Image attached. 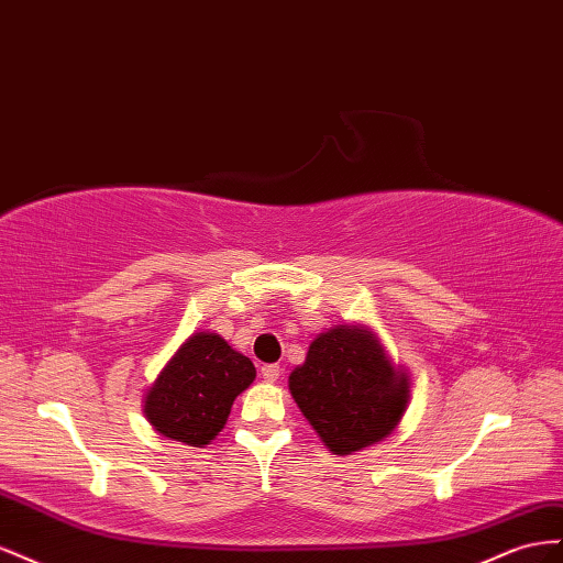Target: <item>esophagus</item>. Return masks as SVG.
<instances>
[{"mask_svg": "<svg viewBox=\"0 0 563 563\" xmlns=\"http://www.w3.org/2000/svg\"><path fill=\"white\" fill-rule=\"evenodd\" d=\"M283 375V367L278 363H268L262 367V377L264 382H278Z\"/></svg>", "mask_w": 563, "mask_h": 563, "instance_id": "obj_1", "label": "esophagus"}]
</instances>
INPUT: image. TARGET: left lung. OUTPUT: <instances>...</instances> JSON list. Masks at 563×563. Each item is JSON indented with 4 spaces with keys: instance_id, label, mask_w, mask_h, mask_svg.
Segmentation results:
<instances>
[{
    "instance_id": "left-lung-1",
    "label": "left lung",
    "mask_w": 563,
    "mask_h": 563,
    "mask_svg": "<svg viewBox=\"0 0 563 563\" xmlns=\"http://www.w3.org/2000/svg\"><path fill=\"white\" fill-rule=\"evenodd\" d=\"M290 391L330 451L349 455L389 437L406 412L410 384L371 332L334 328L311 342L290 375Z\"/></svg>"
}]
</instances>
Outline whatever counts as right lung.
<instances>
[{"label": "right lung", "mask_w": 563, "mask_h": 563, "mask_svg": "<svg viewBox=\"0 0 563 563\" xmlns=\"http://www.w3.org/2000/svg\"><path fill=\"white\" fill-rule=\"evenodd\" d=\"M254 377L247 356L233 351L219 334L198 332L155 379L146 396V417L163 437L202 448L227 424L235 396Z\"/></svg>", "instance_id": "obj_1"}]
</instances>
